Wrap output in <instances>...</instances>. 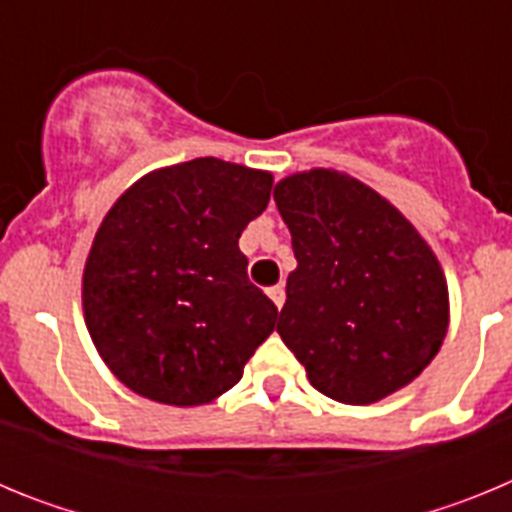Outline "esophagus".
<instances>
[{
    "label": "esophagus",
    "mask_w": 512,
    "mask_h": 512,
    "mask_svg": "<svg viewBox=\"0 0 512 512\" xmlns=\"http://www.w3.org/2000/svg\"><path fill=\"white\" fill-rule=\"evenodd\" d=\"M266 295L271 297V302H274V305H277V307L284 305V287H282V284H277V287H271L269 292H266Z\"/></svg>",
    "instance_id": "obj_1"
}]
</instances>
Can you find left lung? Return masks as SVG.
Listing matches in <instances>:
<instances>
[{"mask_svg":"<svg viewBox=\"0 0 512 512\" xmlns=\"http://www.w3.org/2000/svg\"><path fill=\"white\" fill-rule=\"evenodd\" d=\"M297 269L277 333L318 392L372 405L408 387L449 330L436 253L387 197L336 169L274 187Z\"/></svg>","mask_w":512,"mask_h":512,"instance_id":"8db88e82","label":"left lung"}]
</instances>
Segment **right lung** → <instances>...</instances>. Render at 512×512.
Masks as SVG:
<instances>
[{"label": "right lung", "mask_w": 512, "mask_h": 512, "mask_svg": "<svg viewBox=\"0 0 512 512\" xmlns=\"http://www.w3.org/2000/svg\"><path fill=\"white\" fill-rule=\"evenodd\" d=\"M269 171L220 158L153 169L99 223L81 277L97 354L135 395L210 405L271 336L277 307L238 238L269 205Z\"/></svg>", "instance_id": "right-lung-1"}]
</instances>
